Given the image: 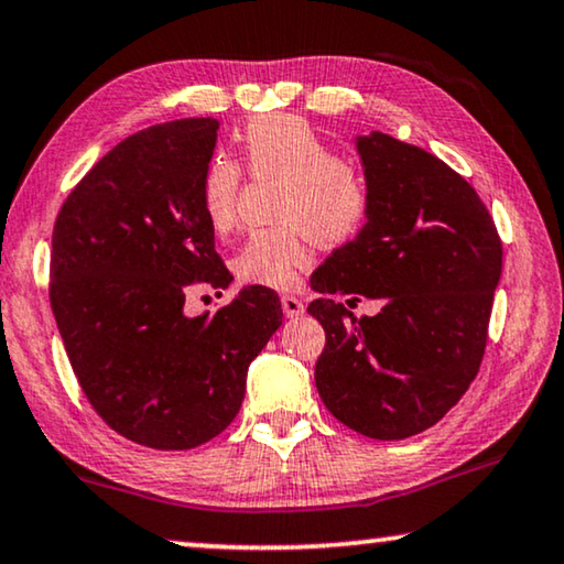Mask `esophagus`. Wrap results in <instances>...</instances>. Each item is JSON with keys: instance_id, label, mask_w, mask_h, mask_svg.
Returning a JSON list of instances; mask_svg holds the SVG:
<instances>
[{"instance_id": "esophagus-1", "label": "esophagus", "mask_w": 564, "mask_h": 564, "mask_svg": "<svg viewBox=\"0 0 564 564\" xmlns=\"http://www.w3.org/2000/svg\"><path fill=\"white\" fill-rule=\"evenodd\" d=\"M282 313L288 317H300L305 313V305H302V300H297L295 295H282Z\"/></svg>"}]
</instances>
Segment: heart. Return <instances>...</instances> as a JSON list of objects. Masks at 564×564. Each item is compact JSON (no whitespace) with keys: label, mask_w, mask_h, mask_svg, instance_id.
I'll list each match as a JSON object with an SVG mask.
<instances>
[{"label":"heart","mask_w":564,"mask_h":564,"mask_svg":"<svg viewBox=\"0 0 564 564\" xmlns=\"http://www.w3.org/2000/svg\"><path fill=\"white\" fill-rule=\"evenodd\" d=\"M243 167L257 181H280L272 203V228H259L234 259L241 282L259 288H295L297 272L310 264V241L338 247L361 231L371 214V181L354 158L305 119L290 113L259 117L239 137ZM243 173L234 160H208L200 177V210L218 236L239 221Z\"/></svg>","instance_id":"1"}]
</instances>
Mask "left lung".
I'll return each mask as SVG.
<instances>
[{
	"label": "left lung",
	"mask_w": 564,
	"mask_h": 564,
	"mask_svg": "<svg viewBox=\"0 0 564 564\" xmlns=\"http://www.w3.org/2000/svg\"><path fill=\"white\" fill-rule=\"evenodd\" d=\"M358 152L369 221L310 280L325 295L307 307L325 330L315 387L346 427L404 440L443 420L476 379L503 247L486 203L435 154L381 132L358 137ZM330 294L384 307L356 318Z\"/></svg>",
	"instance_id": "obj_1"
}]
</instances>
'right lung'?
I'll use <instances>...</instances> for the list:
<instances>
[{
	"label": "right lung",
	"instance_id": "obj_1",
	"mask_svg": "<svg viewBox=\"0 0 564 564\" xmlns=\"http://www.w3.org/2000/svg\"><path fill=\"white\" fill-rule=\"evenodd\" d=\"M216 137L210 117L127 137L80 177L53 228L51 307L73 373L113 432L154 451L221 435L249 364L282 325L280 297L259 284L210 317L183 313L193 288L231 282L200 210Z\"/></svg>",
	"mask_w": 564,
	"mask_h": 564
}]
</instances>
